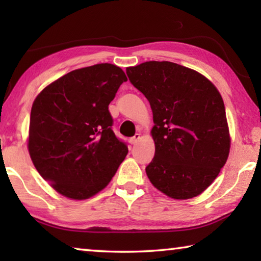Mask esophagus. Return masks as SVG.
<instances>
[{
    "label": "esophagus",
    "mask_w": 261,
    "mask_h": 261,
    "mask_svg": "<svg viewBox=\"0 0 261 261\" xmlns=\"http://www.w3.org/2000/svg\"><path fill=\"white\" fill-rule=\"evenodd\" d=\"M140 139V135L139 134H136L132 138H130V143L131 145H136L137 141H138Z\"/></svg>",
    "instance_id": "34e87169"
}]
</instances>
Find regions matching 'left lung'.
Masks as SVG:
<instances>
[{"mask_svg": "<svg viewBox=\"0 0 261 261\" xmlns=\"http://www.w3.org/2000/svg\"><path fill=\"white\" fill-rule=\"evenodd\" d=\"M151 105L155 154L151 183L174 199L199 196L227 162L230 136L222 96L199 72L168 61L126 68Z\"/></svg>", "mask_w": 261, "mask_h": 261, "instance_id": "obj_1", "label": "left lung"}]
</instances>
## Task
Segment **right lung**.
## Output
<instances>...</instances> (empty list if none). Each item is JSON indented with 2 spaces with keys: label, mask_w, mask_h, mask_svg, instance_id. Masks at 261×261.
Returning a JSON list of instances; mask_svg holds the SVG:
<instances>
[{
  "label": "right lung",
  "mask_w": 261,
  "mask_h": 261,
  "mask_svg": "<svg viewBox=\"0 0 261 261\" xmlns=\"http://www.w3.org/2000/svg\"><path fill=\"white\" fill-rule=\"evenodd\" d=\"M127 78L101 63L73 70L43 88L30 118L29 152L42 178L62 196L87 199L107 187L127 154L108 106Z\"/></svg>",
  "instance_id": "right-lung-1"
}]
</instances>
